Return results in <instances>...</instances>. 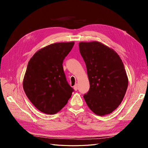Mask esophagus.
Listing matches in <instances>:
<instances>
[{
  "instance_id": "34e87169",
  "label": "esophagus",
  "mask_w": 148,
  "mask_h": 148,
  "mask_svg": "<svg viewBox=\"0 0 148 148\" xmlns=\"http://www.w3.org/2000/svg\"><path fill=\"white\" fill-rule=\"evenodd\" d=\"M73 89H75V91H77L78 90V84H76L75 85L74 87H73Z\"/></svg>"
}]
</instances>
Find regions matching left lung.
Masks as SVG:
<instances>
[{"instance_id":"8db88e82","label":"left lung","mask_w":148,"mask_h":148,"mask_svg":"<svg viewBox=\"0 0 148 148\" xmlns=\"http://www.w3.org/2000/svg\"><path fill=\"white\" fill-rule=\"evenodd\" d=\"M79 48L90 84L84 99L96 115L109 114L121 104L128 87L122 60L112 49L99 42H81Z\"/></svg>"}]
</instances>
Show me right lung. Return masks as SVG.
<instances>
[{"instance_id": "add662e5", "label": "right lung", "mask_w": 148, "mask_h": 148, "mask_svg": "<svg viewBox=\"0 0 148 148\" xmlns=\"http://www.w3.org/2000/svg\"><path fill=\"white\" fill-rule=\"evenodd\" d=\"M74 42L50 44L31 58L23 82L31 103L43 113L55 114L66 104L73 89L66 81L63 64Z\"/></svg>"}]
</instances>
